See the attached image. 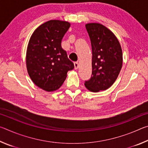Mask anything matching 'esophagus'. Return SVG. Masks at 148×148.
Here are the masks:
<instances>
[{
    "label": "esophagus",
    "instance_id": "1",
    "mask_svg": "<svg viewBox=\"0 0 148 148\" xmlns=\"http://www.w3.org/2000/svg\"><path fill=\"white\" fill-rule=\"evenodd\" d=\"M74 69H75V70H77V69H78V62H75L74 63Z\"/></svg>",
    "mask_w": 148,
    "mask_h": 148
}]
</instances>
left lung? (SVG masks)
Masks as SVG:
<instances>
[{"label":"left lung","instance_id":"1","mask_svg":"<svg viewBox=\"0 0 148 148\" xmlns=\"http://www.w3.org/2000/svg\"><path fill=\"white\" fill-rule=\"evenodd\" d=\"M92 47V74L85 81L92 92L104 91L116 81L123 64L121 45L114 34L100 23L86 25Z\"/></svg>","mask_w":148,"mask_h":148}]
</instances>
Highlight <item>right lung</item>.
<instances>
[{"instance_id": "obj_1", "label": "right lung", "mask_w": 148, "mask_h": 148, "mask_svg": "<svg viewBox=\"0 0 148 148\" xmlns=\"http://www.w3.org/2000/svg\"><path fill=\"white\" fill-rule=\"evenodd\" d=\"M71 24L60 20H50L42 24L32 33L27 46L26 64L32 81L46 91L58 89L67 72L74 68L61 41Z\"/></svg>"}]
</instances>
